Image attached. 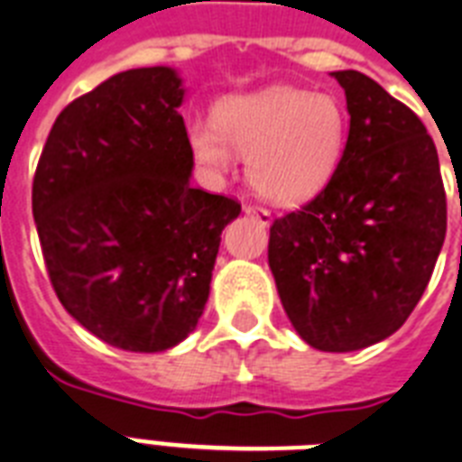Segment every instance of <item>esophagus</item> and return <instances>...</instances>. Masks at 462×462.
<instances>
[{"instance_id":"34e87169","label":"esophagus","mask_w":462,"mask_h":462,"mask_svg":"<svg viewBox=\"0 0 462 462\" xmlns=\"http://www.w3.org/2000/svg\"><path fill=\"white\" fill-rule=\"evenodd\" d=\"M244 213H246V216H254L261 225H270V220H273L270 211L263 208V206H244Z\"/></svg>"}]
</instances>
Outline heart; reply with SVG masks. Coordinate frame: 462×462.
Wrapping results in <instances>:
<instances>
[{"label": "heart", "instance_id": "1", "mask_svg": "<svg viewBox=\"0 0 462 462\" xmlns=\"http://www.w3.org/2000/svg\"><path fill=\"white\" fill-rule=\"evenodd\" d=\"M346 130V114L335 97L268 88L225 99L216 108V121L187 125V140L213 172L227 171L235 152L246 153L256 192L273 201H301L335 172Z\"/></svg>", "mask_w": 462, "mask_h": 462}]
</instances>
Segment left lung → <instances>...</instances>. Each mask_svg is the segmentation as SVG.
I'll return each mask as SVG.
<instances>
[{
  "label": "left lung",
  "mask_w": 462,
  "mask_h": 462,
  "mask_svg": "<svg viewBox=\"0 0 462 462\" xmlns=\"http://www.w3.org/2000/svg\"><path fill=\"white\" fill-rule=\"evenodd\" d=\"M332 78L351 116L346 146L325 189L270 225L268 265L299 337L346 354L418 306L446 237V192L418 116L358 70Z\"/></svg>",
  "instance_id": "obj_1"
}]
</instances>
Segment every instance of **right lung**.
Returning <instances> with one entry per match:
<instances>
[{"label":"right lung","instance_id":"right-lung-1","mask_svg":"<svg viewBox=\"0 0 462 462\" xmlns=\"http://www.w3.org/2000/svg\"><path fill=\"white\" fill-rule=\"evenodd\" d=\"M175 69H133L63 108L32 216L49 280L82 328L134 354L194 332L225 225L242 206L189 185L194 153Z\"/></svg>","mask_w":462,"mask_h":462}]
</instances>
